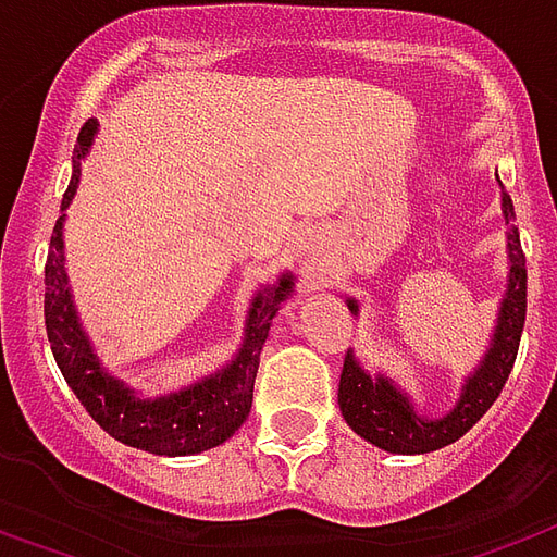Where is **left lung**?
Masks as SVG:
<instances>
[{"label":"left lung","instance_id":"1","mask_svg":"<svg viewBox=\"0 0 557 557\" xmlns=\"http://www.w3.org/2000/svg\"><path fill=\"white\" fill-rule=\"evenodd\" d=\"M504 220H507V250H509V283L504 295V307L497 317L495 341L485 352L480 371L468 380L461 392V400L455 404L453 413L443 419H422L416 416L410 400L400 395L398 388L388 383L386 376H371L361 371V364L346 352L344 371H341V386H337V404L344 413L346 425L373 446L386 453L422 455L449 446L458 437H465L470 428L480 422L485 410L492 407L507 383L509 371L519 356V341L524 329V310H528V268H524L522 240L519 228L512 225L516 211L512 198L504 196ZM352 310H359L356 301H349Z\"/></svg>","mask_w":557,"mask_h":557}]
</instances>
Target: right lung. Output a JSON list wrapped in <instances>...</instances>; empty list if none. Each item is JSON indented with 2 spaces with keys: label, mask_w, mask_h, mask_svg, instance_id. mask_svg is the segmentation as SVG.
<instances>
[{
  "label": "right lung",
  "mask_w": 557,
  "mask_h": 557,
  "mask_svg": "<svg viewBox=\"0 0 557 557\" xmlns=\"http://www.w3.org/2000/svg\"><path fill=\"white\" fill-rule=\"evenodd\" d=\"M92 132H96V120H87L77 135L75 174L62 196V208L75 196L77 177H81L77 159L89 150ZM289 292L292 277L283 274L277 286L256 295L247 329H244L240 352L232 364H225L223 371L177 392V395H169V398L141 400L135 398V392H129L120 380L108 376L99 368V361L89 349V341L77 325L72 295H69V277H65L60 216L53 225L48 262H45V329H48L50 349H53V359L60 364L65 383L84 404V410L114 441L153 455H193L228 441L250 416L259 352H262L268 329H271V319L277 317L280 301Z\"/></svg>",
  "instance_id": "add662e5"
}]
</instances>
